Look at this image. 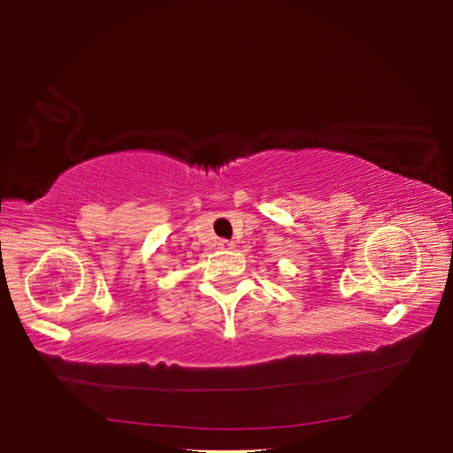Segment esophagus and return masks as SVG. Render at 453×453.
<instances>
[{
  "mask_svg": "<svg viewBox=\"0 0 453 453\" xmlns=\"http://www.w3.org/2000/svg\"><path fill=\"white\" fill-rule=\"evenodd\" d=\"M219 248H221V250H232L234 243L227 242V240H221V242H219Z\"/></svg>",
  "mask_w": 453,
  "mask_h": 453,
  "instance_id": "esophagus-1",
  "label": "esophagus"
}]
</instances>
